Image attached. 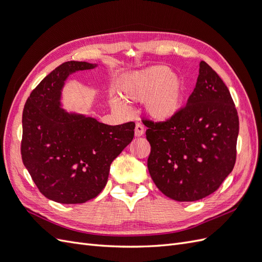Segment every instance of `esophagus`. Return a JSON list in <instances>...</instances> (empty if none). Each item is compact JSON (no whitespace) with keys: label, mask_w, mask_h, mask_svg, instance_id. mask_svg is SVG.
<instances>
[{"label":"esophagus","mask_w":262,"mask_h":262,"mask_svg":"<svg viewBox=\"0 0 262 262\" xmlns=\"http://www.w3.org/2000/svg\"><path fill=\"white\" fill-rule=\"evenodd\" d=\"M134 134H136V137H142L144 134V126L143 124L141 123H137L136 124V129H134Z\"/></svg>","instance_id":"34e87169"}]
</instances>
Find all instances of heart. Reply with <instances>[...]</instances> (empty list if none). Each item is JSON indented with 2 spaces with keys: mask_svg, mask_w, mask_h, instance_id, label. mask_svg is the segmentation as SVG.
Returning <instances> with one entry per match:
<instances>
[{
  "mask_svg": "<svg viewBox=\"0 0 262 262\" xmlns=\"http://www.w3.org/2000/svg\"><path fill=\"white\" fill-rule=\"evenodd\" d=\"M118 92L126 100L142 101L146 114L156 121H168L181 110L185 100V82L165 66L134 71L118 84ZM113 107L124 110L125 104L113 99Z\"/></svg>",
  "mask_w": 262,
  "mask_h": 262,
  "instance_id": "obj_1",
  "label": "heart"
}]
</instances>
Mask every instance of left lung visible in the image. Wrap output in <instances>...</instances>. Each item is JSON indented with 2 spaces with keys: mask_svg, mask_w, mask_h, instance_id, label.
Segmentation results:
<instances>
[{
  "mask_svg": "<svg viewBox=\"0 0 262 262\" xmlns=\"http://www.w3.org/2000/svg\"><path fill=\"white\" fill-rule=\"evenodd\" d=\"M143 123L150 144L149 175L170 199H203L232 172L238 116L226 85L204 61L194 90L178 115L168 121Z\"/></svg>",
  "mask_w": 262,
  "mask_h": 262,
  "instance_id": "obj_1",
  "label": "left lung"
}]
</instances>
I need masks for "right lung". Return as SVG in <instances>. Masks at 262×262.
Wrapping results in <instances>:
<instances>
[{
    "label": "right lung",
    "mask_w": 262,
    "mask_h": 262,
    "mask_svg": "<svg viewBox=\"0 0 262 262\" xmlns=\"http://www.w3.org/2000/svg\"><path fill=\"white\" fill-rule=\"evenodd\" d=\"M96 67L62 63L31 92L24 107L23 163L39 191L55 202L84 203L97 196L110 165L134 137V122L108 125L62 108L69 75Z\"/></svg>",
    "instance_id": "1"
}]
</instances>
